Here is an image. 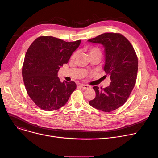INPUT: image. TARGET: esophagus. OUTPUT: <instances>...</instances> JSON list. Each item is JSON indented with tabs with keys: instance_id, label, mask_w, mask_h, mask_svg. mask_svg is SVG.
I'll use <instances>...</instances> for the list:
<instances>
[{
	"instance_id": "1",
	"label": "esophagus",
	"mask_w": 158,
	"mask_h": 158,
	"mask_svg": "<svg viewBox=\"0 0 158 158\" xmlns=\"http://www.w3.org/2000/svg\"><path fill=\"white\" fill-rule=\"evenodd\" d=\"M80 87H81V88H82V89H89V88H91V86H89V85H87V84H81V85H80Z\"/></svg>"
}]
</instances>
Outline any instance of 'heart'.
Here are the masks:
<instances>
[{"instance_id": "obj_1", "label": "heart", "mask_w": 158, "mask_h": 158, "mask_svg": "<svg viewBox=\"0 0 158 158\" xmlns=\"http://www.w3.org/2000/svg\"><path fill=\"white\" fill-rule=\"evenodd\" d=\"M89 55H92V54H94V53H99L102 55V52H101V50H100V49L98 47H91L89 50ZM77 53L76 52H74L73 55H72V58L73 59H74L75 57L77 56Z\"/></svg>"}]
</instances>
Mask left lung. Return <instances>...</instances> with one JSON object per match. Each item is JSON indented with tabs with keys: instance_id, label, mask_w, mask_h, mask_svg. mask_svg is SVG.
<instances>
[{
	"instance_id": "obj_1",
	"label": "left lung",
	"mask_w": 158,
	"mask_h": 158,
	"mask_svg": "<svg viewBox=\"0 0 158 158\" xmlns=\"http://www.w3.org/2000/svg\"><path fill=\"white\" fill-rule=\"evenodd\" d=\"M102 44L105 50L103 70L110 76L109 86H94L95 98L89 102L93 107L110 112L122 106L130 96L136 82L138 58L135 51L123 35L118 33H105L88 40Z\"/></svg>"
}]
</instances>
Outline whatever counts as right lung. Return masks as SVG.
Masks as SVG:
<instances>
[{"label":"right lung","mask_w":158,"mask_h":158,"mask_svg":"<svg viewBox=\"0 0 158 158\" xmlns=\"http://www.w3.org/2000/svg\"><path fill=\"white\" fill-rule=\"evenodd\" d=\"M81 40L66 42L41 36L28 48L22 68L27 94L40 108L50 111L62 107L76 89L74 81L61 82L57 73L67 64Z\"/></svg>","instance_id":"add662e5"}]
</instances>
